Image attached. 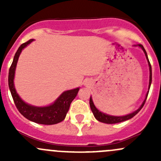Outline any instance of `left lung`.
<instances>
[{
    "label": "left lung",
    "mask_w": 161,
    "mask_h": 161,
    "mask_svg": "<svg viewBox=\"0 0 161 161\" xmlns=\"http://www.w3.org/2000/svg\"><path fill=\"white\" fill-rule=\"evenodd\" d=\"M139 46L140 47L142 48V50H143L144 53H145L146 57H147V61H148L149 66H150V82H149V90H150V85H151V82H152V68H151V64H150V61H149V59H148V56H147V51H146L145 49H144L143 46H142V44H139ZM148 93H149V92H147V97H146L145 100H144V101H143L142 104L141 105L140 108H139V109L137 110V111H134V112H133V113L129 114H128V115H125V116L115 117V116H111V115L105 114L102 113V112H100V111H98V110H97V108H96L95 105L93 104V102H92V98H91V97H90V108H91V110H92V113H93V115H94V117H95V118H96V119L98 120V121H100V122L107 123V124H115V123L122 122V121H127V120H129V119H130V118H133V117H134L135 115L139 113V111H140L141 109H142V107H143L144 104H145V102H146V100H147V96H148Z\"/></svg>",
    "instance_id": "obj_1"
}]
</instances>
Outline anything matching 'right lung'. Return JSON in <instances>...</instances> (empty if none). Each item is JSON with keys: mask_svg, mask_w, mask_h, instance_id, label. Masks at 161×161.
Wrapping results in <instances>:
<instances>
[{"mask_svg": "<svg viewBox=\"0 0 161 161\" xmlns=\"http://www.w3.org/2000/svg\"><path fill=\"white\" fill-rule=\"evenodd\" d=\"M32 39L28 40L25 43H22L18 49L13 59L8 73V86L10 89L13 100L16 108L25 117V118L33 122L42 125H54L61 122L65 118L66 114L69 111L70 104L75 97L77 96L79 89L68 90L63 92L58 98V100L50 106L45 108H36V107L30 106L21 100L20 97L16 92L14 86V76L15 71L16 64L21 52L23 48L32 41Z\"/></svg>", "mask_w": 161, "mask_h": 161, "instance_id": "1", "label": "right lung"}]
</instances>
